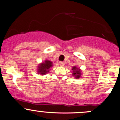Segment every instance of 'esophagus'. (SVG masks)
I'll use <instances>...</instances> for the list:
<instances>
[{"label": "esophagus", "instance_id": "34e87169", "mask_svg": "<svg viewBox=\"0 0 120 120\" xmlns=\"http://www.w3.org/2000/svg\"><path fill=\"white\" fill-rule=\"evenodd\" d=\"M64 65H65V63H64V62H62V61L60 62V66L63 67Z\"/></svg>", "mask_w": 120, "mask_h": 120}]
</instances>
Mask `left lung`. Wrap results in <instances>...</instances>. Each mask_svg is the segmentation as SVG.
<instances>
[{"mask_svg":"<svg viewBox=\"0 0 120 120\" xmlns=\"http://www.w3.org/2000/svg\"><path fill=\"white\" fill-rule=\"evenodd\" d=\"M72 75L73 76H75V79H79L81 76L82 75L81 73V71L80 69V68H77L76 66H74L72 68Z\"/></svg>","mask_w":120,"mask_h":120,"instance_id":"left-lung-1","label":"left lung"}]
</instances>
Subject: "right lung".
Instances as JSON below:
<instances>
[{
    "label": "right lung",
    "mask_w": 120,
    "mask_h": 120,
    "mask_svg": "<svg viewBox=\"0 0 120 120\" xmlns=\"http://www.w3.org/2000/svg\"><path fill=\"white\" fill-rule=\"evenodd\" d=\"M53 66L52 61L48 60H46L44 62L39 64L38 68V72L41 75H44L48 73L50 70V68Z\"/></svg>",
    "instance_id": "add662e5"
}]
</instances>
